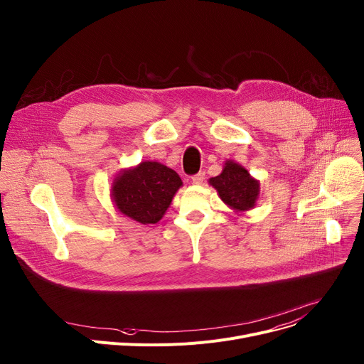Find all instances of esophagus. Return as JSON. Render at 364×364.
I'll return each instance as SVG.
<instances>
[{"instance_id":"esophagus-1","label":"esophagus","mask_w":364,"mask_h":364,"mask_svg":"<svg viewBox=\"0 0 364 364\" xmlns=\"http://www.w3.org/2000/svg\"><path fill=\"white\" fill-rule=\"evenodd\" d=\"M191 181H193V184H202V183L205 181V173L200 171V173H198L196 176H193V177H191Z\"/></svg>"}]
</instances>
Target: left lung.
I'll list each match as a JSON object with an SVG mask.
<instances>
[{
	"instance_id": "8db88e82",
	"label": "left lung",
	"mask_w": 364,
	"mask_h": 364,
	"mask_svg": "<svg viewBox=\"0 0 364 364\" xmlns=\"http://www.w3.org/2000/svg\"><path fill=\"white\" fill-rule=\"evenodd\" d=\"M209 184L216 188L221 200L237 212H246L255 208L260 186L245 166L234 161H225L223 173L209 180Z\"/></svg>"
}]
</instances>
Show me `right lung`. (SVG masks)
<instances>
[{
	"label": "right lung",
	"mask_w": 364,
	"mask_h": 364,
	"mask_svg": "<svg viewBox=\"0 0 364 364\" xmlns=\"http://www.w3.org/2000/svg\"><path fill=\"white\" fill-rule=\"evenodd\" d=\"M181 186L183 181L174 169L159 162L144 161L118 173L111 187V196L121 213L148 225L162 220Z\"/></svg>",
	"instance_id": "obj_1"
}]
</instances>
